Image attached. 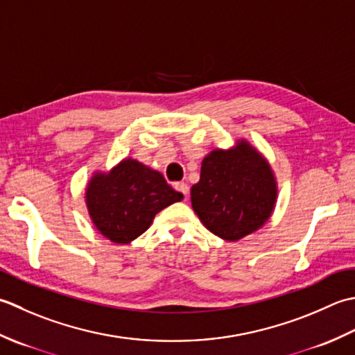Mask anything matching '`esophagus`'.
Masks as SVG:
<instances>
[{
    "label": "esophagus",
    "mask_w": 355,
    "mask_h": 355,
    "mask_svg": "<svg viewBox=\"0 0 355 355\" xmlns=\"http://www.w3.org/2000/svg\"><path fill=\"white\" fill-rule=\"evenodd\" d=\"M175 188H176V190H178L179 193H182L185 198L188 196V191H190V188H188V185H187L185 182H178V184H175Z\"/></svg>",
    "instance_id": "34e87169"
}]
</instances>
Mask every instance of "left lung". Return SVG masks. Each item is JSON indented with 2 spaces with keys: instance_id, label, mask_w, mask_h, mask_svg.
Instances as JSON below:
<instances>
[{
  "instance_id": "left-lung-1",
  "label": "left lung",
  "mask_w": 355,
  "mask_h": 355,
  "mask_svg": "<svg viewBox=\"0 0 355 355\" xmlns=\"http://www.w3.org/2000/svg\"><path fill=\"white\" fill-rule=\"evenodd\" d=\"M277 202L270 162L248 141L214 148L204 157L200 179L191 187V207L204 227L228 242L262 228Z\"/></svg>"
}]
</instances>
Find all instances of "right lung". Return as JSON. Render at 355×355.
<instances>
[{
  "label": "right lung",
  "mask_w": 355,
  "mask_h": 355,
  "mask_svg": "<svg viewBox=\"0 0 355 355\" xmlns=\"http://www.w3.org/2000/svg\"><path fill=\"white\" fill-rule=\"evenodd\" d=\"M182 199L161 173L133 157L122 159L110 171H95L85 188L93 225L113 243L135 241L159 211Z\"/></svg>",
  "instance_id": "obj_1"
}]
</instances>
